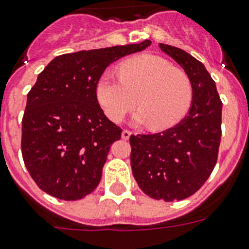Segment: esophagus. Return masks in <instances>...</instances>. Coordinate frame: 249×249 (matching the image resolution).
Here are the masks:
<instances>
[{"label":"esophagus","mask_w":249,"mask_h":249,"mask_svg":"<svg viewBox=\"0 0 249 249\" xmlns=\"http://www.w3.org/2000/svg\"><path fill=\"white\" fill-rule=\"evenodd\" d=\"M131 135H132V132L127 131V129H123V131H122V138H123V140H128V138L131 137Z\"/></svg>","instance_id":"34e87169"}]
</instances>
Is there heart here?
I'll list each match as a JSON object with an SVG mask.
<instances>
[{"label": "heart", "instance_id": "obj_1", "mask_svg": "<svg viewBox=\"0 0 249 249\" xmlns=\"http://www.w3.org/2000/svg\"><path fill=\"white\" fill-rule=\"evenodd\" d=\"M118 78L103 73L94 94L112 122H121L133 107H140L133 122L153 131L172 128L190 111L193 87L190 77L155 54L124 59L117 67Z\"/></svg>", "mask_w": 249, "mask_h": 249}]
</instances>
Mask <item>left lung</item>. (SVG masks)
Returning <instances> with one entry per match:
<instances>
[{"instance_id": "obj_1", "label": "left lung", "mask_w": 249, "mask_h": 249, "mask_svg": "<svg viewBox=\"0 0 249 249\" xmlns=\"http://www.w3.org/2000/svg\"><path fill=\"white\" fill-rule=\"evenodd\" d=\"M190 77L193 100L188 114L172 128L132 135L131 167L140 188L151 198L181 201L196 193L212 173L221 143L222 102L203 63L173 46L160 43Z\"/></svg>"}]
</instances>
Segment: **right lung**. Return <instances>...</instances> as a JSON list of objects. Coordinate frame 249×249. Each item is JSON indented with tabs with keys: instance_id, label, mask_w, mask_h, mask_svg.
<instances>
[{
	"instance_id": "right-lung-1",
	"label": "right lung",
	"mask_w": 249,
	"mask_h": 249,
	"mask_svg": "<svg viewBox=\"0 0 249 249\" xmlns=\"http://www.w3.org/2000/svg\"><path fill=\"white\" fill-rule=\"evenodd\" d=\"M149 45L146 39L61 54L38 74L27 94L21 149L41 190L76 201L98 186L109 147L122 129L103 113L94 94L96 82L112 62Z\"/></svg>"
}]
</instances>
